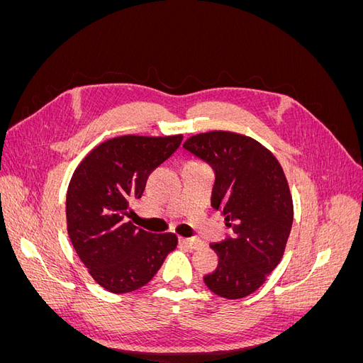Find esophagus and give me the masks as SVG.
<instances>
[{"mask_svg":"<svg viewBox=\"0 0 363 363\" xmlns=\"http://www.w3.org/2000/svg\"><path fill=\"white\" fill-rule=\"evenodd\" d=\"M182 244H184L186 247H189L192 250H196V248H201L204 247V242L201 239H196V238H182Z\"/></svg>","mask_w":363,"mask_h":363,"instance_id":"esophagus-1","label":"esophagus"}]
</instances>
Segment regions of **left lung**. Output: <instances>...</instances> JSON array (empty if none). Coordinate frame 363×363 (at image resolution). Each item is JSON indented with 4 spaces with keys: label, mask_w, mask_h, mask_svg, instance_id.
Segmentation results:
<instances>
[{
    "label": "left lung",
    "mask_w": 363,
    "mask_h": 363,
    "mask_svg": "<svg viewBox=\"0 0 363 363\" xmlns=\"http://www.w3.org/2000/svg\"><path fill=\"white\" fill-rule=\"evenodd\" d=\"M183 147L213 168L212 206L235 233L211 245L219 262L204 283L224 298H244L267 281L286 248L294 221L286 175L268 148L233 131L195 135Z\"/></svg>",
    "instance_id": "8db88e82"
}]
</instances>
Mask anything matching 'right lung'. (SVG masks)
Returning a JSON list of instances; mask_svg holds the SVG:
<instances>
[{"mask_svg": "<svg viewBox=\"0 0 363 363\" xmlns=\"http://www.w3.org/2000/svg\"><path fill=\"white\" fill-rule=\"evenodd\" d=\"M183 135H124L104 140L75 168L67 194L74 250L92 279L113 294L136 291L155 277L179 244L174 233H150L128 216L148 175L182 144Z\"/></svg>", "mask_w": 363, "mask_h": 363, "instance_id": "right-lung-1", "label": "right lung"}]
</instances>
